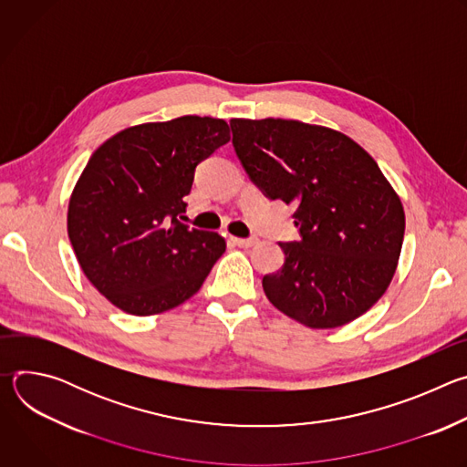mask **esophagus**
Listing matches in <instances>:
<instances>
[{
  "instance_id": "obj_1",
  "label": "esophagus",
  "mask_w": 467,
  "mask_h": 467,
  "mask_svg": "<svg viewBox=\"0 0 467 467\" xmlns=\"http://www.w3.org/2000/svg\"><path fill=\"white\" fill-rule=\"evenodd\" d=\"M231 242L236 244L238 247H253L256 244L254 238H234V236L231 238Z\"/></svg>"
}]
</instances>
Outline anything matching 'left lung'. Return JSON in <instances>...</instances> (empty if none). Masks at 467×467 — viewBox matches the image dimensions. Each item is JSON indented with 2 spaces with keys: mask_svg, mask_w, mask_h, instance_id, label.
<instances>
[{
  "mask_svg": "<svg viewBox=\"0 0 467 467\" xmlns=\"http://www.w3.org/2000/svg\"><path fill=\"white\" fill-rule=\"evenodd\" d=\"M233 146L270 199L294 203L301 240L264 275L270 303L310 328H337L386 292L405 236L403 203L373 157L335 129L299 119L233 118Z\"/></svg>",
  "mask_w": 467,
  "mask_h": 467,
  "instance_id": "8db88e82",
  "label": "left lung"
}]
</instances>
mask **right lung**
<instances>
[{
  "label": "right lung",
  "instance_id": "right-lung-1",
  "mask_svg": "<svg viewBox=\"0 0 467 467\" xmlns=\"http://www.w3.org/2000/svg\"><path fill=\"white\" fill-rule=\"evenodd\" d=\"M229 140L225 119L181 116L127 127L92 153L70 195L68 236L83 274L114 306L153 316L202 288L225 238L177 216L195 166Z\"/></svg>",
  "mask_w": 467,
  "mask_h": 467
}]
</instances>
